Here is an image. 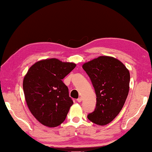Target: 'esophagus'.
<instances>
[{
    "label": "esophagus",
    "mask_w": 152,
    "mask_h": 152,
    "mask_svg": "<svg viewBox=\"0 0 152 152\" xmlns=\"http://www.w3.org/2000/svg\"><path fill=\"white\" fill-rule=\"evenodd\" d=\"M77 102H81L82 101V98H81V97H79V98L77 99Z\"/></svg>",
    "instance_id": "esophagus-1"
}]
</instances>
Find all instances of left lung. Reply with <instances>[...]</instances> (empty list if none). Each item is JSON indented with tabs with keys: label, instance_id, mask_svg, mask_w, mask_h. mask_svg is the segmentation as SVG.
<instances>
[{
	"label": "left lung",
	"instance_id": "left-lung-1",
	"mask_svg": "<svg viewBox=\"0 0 152 152\" xmlns=\"http://www.w3.org/2000/svg\"><path fill=\"white\" fill-rule=\"evenodd\" d=\"M92 83L96 96V108L87 115L90 121L106 125L115 118L129 92L130 73L119 60L100 56L83 65Z\"/></svg>",
	"mask_w": 152,
	"mask_h": 152
}]
</instances>
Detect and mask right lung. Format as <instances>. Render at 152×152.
Segmentation results:
<instances>
[{"label":"right lung","mask_w":152,"mask_h":152,"mask_svg":"<svg viewBox=\"0 0 152 152\" xmlns=\"http://www.w3.org/2000/svg\"><path fill=\"white\" fill-rule=\"evenodd\" d=\"M73 63L53 58L31 66L24 78L23 89L27 105L43 125L56 127L66 118L73 101L62 79L74 68Z\"/></svg>","instance_id":"right-lung-1"}]
</instances>
